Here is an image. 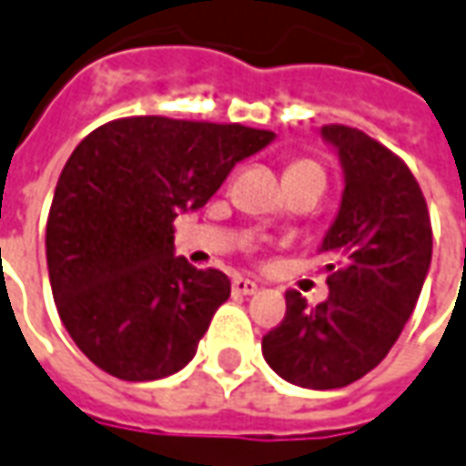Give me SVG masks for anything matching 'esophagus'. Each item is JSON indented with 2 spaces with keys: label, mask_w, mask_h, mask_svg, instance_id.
Listing matches in <instances>:
<instances>
[{
  "label": "esophagus",
  "mask_w": 466,
  "mask_h": 466,
  "mask_svg": "<svg viewBox=\"0 0 466 466\" xmlns=\"http://www.w3.org/2000/svg\"><path fill=\"white\" fill-rule=\"evenodd\" d=\"M230 289H233V295H254V292H258V284L254 279H246V277H233Z\"/></svg>",
  "instance_id": "34e87169"
}]
</instances>
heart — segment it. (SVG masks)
<instances>
[{"label": "heart", "mask_w": 466, "mask_h": 466, "mask_svg": "<svg viewBox=\"0 0 466 466\" xmlns=\"http://www.w3.org/2000/svg\"><path fill=\"white\" fill-rule=\"evenodd\" d=\"M298 171H318V174H323L320 167L313 164V161H295V164H289V167H287V174H298Z\"/></svg>", "instance_id": "heart-1"}]
</instances>
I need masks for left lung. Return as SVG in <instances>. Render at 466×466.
I'll return each mask as SVG.
<instances>
[{"mask_svg": "<svg viewBox=\"0 0 466 466\" xmlns=\"http://www.w3.org/2000/svg\"><path fill=\"white\" fill-rule=\"evenodd\" d=\"M341 158V210L323 238L326 302L310 308L289 289L284 320L261 341L287 382L339 390L371 371L413 313L431 267L429 205L398 153L349 125H326Z\"/></svg>", "mask_w": 466, "mask_h": 466, "instance_id": "1", "label": "left lung"}]
</instances>
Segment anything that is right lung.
I'll return each mask as SVG.
<instances>
[{"label":"right lung","instance_id":"obj_1","mask_svg":"<svg viewBox=\"0 0 466 466\" xmlns=\"http://www.w3.org/2000/svg\"><path fill=\"white\" fill-rule=\"evenodd\" d=\"M271 140L240 123L140 115L99 125L74 148L46 256L66 330L99 370L148 382L189 364L230 279L174 256V218L202 208Z\"/></svg>","mask_w":466,"mask_h":466}]
</instances>
